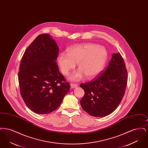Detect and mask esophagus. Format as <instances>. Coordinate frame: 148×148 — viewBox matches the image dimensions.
I'll return each mask as SVG.
<instances>
[{
    "label": "esophagus",
    "instance_id": "1",
    "mask_svg": "<svg viewBox=\"0 0 148 148\" xmlns=\"http://www.w3.org/2000/svg\"><path fill=\"white\" fill-rule=\"evenodd\" d=\"M77 86H78V85L77 84H75V83H71V89L75 88L77 87Z\"/></svg>",
    "mask_w": 148,
    "mask_h": 148
}]
</instances>
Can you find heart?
I'll return each instance as SVG.
<instances>
[{
  "label": "heart",
  "mask_w": 148,
  "mask_h": 148,
  "mask_svg": "<svg viewBox=\"0 0 148 148\" xmlns=\"http://www.w3.org/2000/svg\"><path fill=\"white\" fill-rule=\"evenodd\" d=\"M67 55L61 53L58 63L62 73L67 75L77 64L79 69L70 77L71 80H79L84 77L91 79L103 71L108 59V52L103 46L93 43H85L73 46L66 50Z\"/></svg>",
  "instance_id": "heart-1"
}]
</instances>
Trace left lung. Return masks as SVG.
Wrapping results in <instances>:
<instances>
[{
    "mask_svg": "<svg viewBox=\"0 0 148 148\" xmlns=\"http://www.w3.org/2000/svg\"><path fill=\"white\" fill-rule=\"evenodd\" d=\"M127 80V72L119 53L112 55L106 71L95 80L80 86L85 94L80 100L82 108L95 117L106 116L119 105L123 98Z\"/></svg>",
    "mask_w": 148,
    "mask_h": 148,
    "instance_id": "left-lung-1",
    "label": "left lung"
}]
</instances>
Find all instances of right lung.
<instances>
[{"label":"right lung","mask_w":148,"mask_h":148,"mask_svg":"<svg viewBox=\"0 0 148 148\" xmlns=\"http://www.w3.org/2000/svg\"><path fill=\"white\" fill-rule=\"evenodd\" d=\"M59 48L48 34L38 35L25 51L18 73L21 97L33 112L51 113L70 90L56 60Z\"/></svg>","instance_id":"add662e5"}]
</instances>
